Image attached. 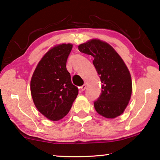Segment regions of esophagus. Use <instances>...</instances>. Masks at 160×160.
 <instances>
[{"mask_svg":"<svg viewBox=\"0 0 160 160\" xmlns=\"http://www.w3.org/2000/svg\"><path fill=\"white\" fill-rule=\"evenodd\" d=\"M86 87H87V85L86 84H83L82 86H81L79 88H80V90L82 91V92H83V91H84L85 90V89H86Z\"/></svg>","mask_w":160,"mask_h":160,"instance_id":"34e87169","label":"esophagus"}]
</instances>
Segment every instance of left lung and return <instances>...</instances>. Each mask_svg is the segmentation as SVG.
<instances>
[{"label": "left lung", "instance_id": "8db88e82", "mask_svg": "<svg viewBox=\"0 0 160 160\" xmlns=\"http://www.w3.org/2000/svg\"><path fill=\"white\" fill-rule=\"evenodd\" d=\"M78 50L93 57L102 82L101 93L94 101L96 111L108 119L120 116L132 94L131 76L124 61L108 43L97 39L80 44Z\"/></svg>", "mask_w": 160, "mask_h": 160}]
</instances>
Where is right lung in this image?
<instances>
[{"label":"right lung","instance_id":"add662e5","mask_svg":"<svg viewBox=\"0 0 160 160\" xmlns=\"http://www.w3.org/2000/svg\"><path fill=\"white\" fill-rule=\"evenodd\" d=\"M72 47L70 43H62L50 49L38 62L30 82L35 106L52 121L67 115L78 93L66 68Z\"/></svg>","mask_w":160,"mask_h":160}]
</instances>
